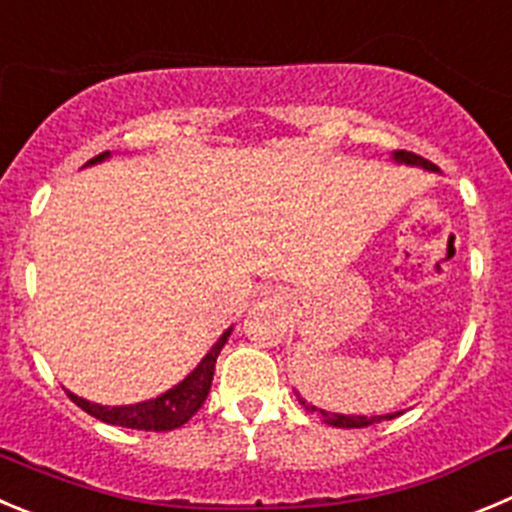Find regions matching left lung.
<instances>
[{
  "instance_id": "left-lung-1",
  "label": "left lung",
  "mask_w": 512,
  "mask_h": 512,
  "mask_svg": "<svg viewBox=\"0 0 512 512\" xmlns=\"http://www.w3.org/2000/svg\"><path fill=\"white\" fill-rule=\"evenodd\" d=\"M391 159L396 161V164H407V166H419V169H427V171H437V166L432 164V161L422 159V156L417 154H409V151H394L391 154ZM298 401L303 404L308 412H321L323 422L331 424V427H343V429H361V427H371V424H379L384 422V419H394L399 417L401 412H394V414H374V417H364V414H338V412H326V409H318V407H308L303 399L298 396Z\"/></svg>"
}]
</instances>
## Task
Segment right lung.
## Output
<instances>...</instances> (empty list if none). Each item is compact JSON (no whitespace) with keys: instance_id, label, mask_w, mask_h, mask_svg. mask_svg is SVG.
<instances>
[{"instance_id":"add662e5","label":"right lung","mask_w":512,"mask_h":512,"mask_svg":"<svg viewBox=\"0 0 512 512\" xmlns=\"http://www.w3.org/2000/svg\"><path fill=\"white\" fill-rule=\"evenodd\" d=\"M108 156H111V151L95 156L85 166L100 164ZM229 333H232V328H227L219 336V341L209 348L207 356L197 364V369L191 371L186 379H181L176 386H171L169 391L156 396V399L138 401V404H123V407H103V404L83 399V396L73 394V391H68V396L83 412H88L90 417L100 419L105 424H116V427L126 429H143V432H171V429L189 422L199 412L204 401H207L214 379V364H217V356L224 348V343H227Z\"/></svg>"}]
</instances>
